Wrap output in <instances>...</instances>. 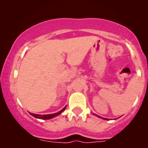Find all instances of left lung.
I'll return each instance as SVG.
<instances>
[{"label": "left lung", "instance_id": "left-lung-1", "mask_svg": "<svg viewBox=\"0 0 148 148\" xmlns=\"http://www.w3.org/2000/svg\"><path fill=\"white\" fill-rule=\"evenodd\" d=\"M94 115H95V114H94ZM97 117H99V118H102V119H103V120H108V118H101V117L99 116V115H97Z\"/></svg>", "mask_w": 148, "mask_h": 148}]
</instances>
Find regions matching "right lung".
<instances>
[{
    "mask_svg": "<svg viewBox=\"0 0 148 148\" xmlns=\"http://www.w3.org/2000/svg\"><path fill=\"white\" fill-rule=\"evenodd\" d=\"M66 106L64 107V108H62L61 111H60L59 112H57V113H53V114H48V115H40V114H35V113H29L30 115H32V116L35 117V118H38V119H42V120H49V119H51L53 118H55V117L58 116V115H59L60 114L63 112L64 110H65L66 108Z\"/></svg>",
    "mask_w": 148,
    "mask_h": 148,
    "instance_id": "1",
    "label": "right lung"
}]
</instances>
